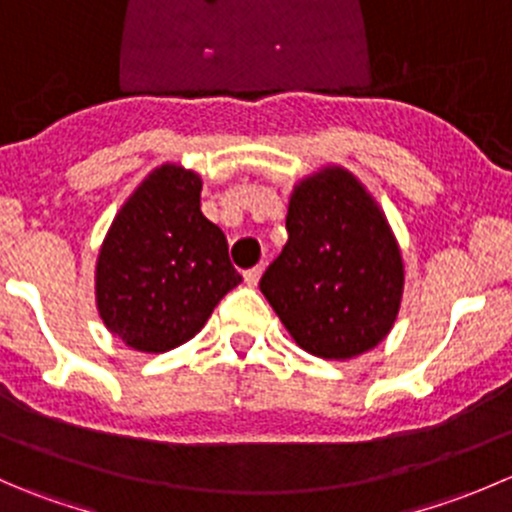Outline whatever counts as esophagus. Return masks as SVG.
I'll list each match as a JSON object with an SVG mask.
<instances>
[{
  "label": "esophagus",
  "instance_id": "1",
  "mask_svg": "<svg viewBox=\"0 0 512 512\" xmlns=\"http://www.w3.org/2000/svg\"><path fill=\"white\" fill-rule=\"evenodd\" d=\"M262 272H265V265H257V267H252V270H247L245 275V285H250V287H255L257 282H260V277H262Z\"/></svg>",
  "mask_w": 512,
  "mask_h": 512
}]
</instances>
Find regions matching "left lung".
Segmentation results:
<instances>
[{"instance_id":"1","label":"left lung","mask_w":512,"mask_h":512,"mask_svg":"<svg viewBox=\"0 0 512 512\" xmlns=\"http://www.w3.org/2000/svg\"><path fill=\"white\" fill-rule=\"evenodd\" d=\"M287 235L260 289L297 347L344 361L384 342L404 297V257L364 183L342 165L299 180Z\"/></svg>"}]
</instances>
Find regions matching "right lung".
Listing matches in <instances>:
<instances>
[{
    "mask_svg": "<svg viewBox=\"0 0 512 512\" xmlns=\"http://www.w3.org/2000/svg\"><path fill=\"white\" fill-rule=\"evenodd\" d=\"M203 180L183 165L151 170L108 227L96 260V307L126 347L163 354L193 339L242 282L227 240L200 210Z\"/></svg>",
    "mask_w": 512,
    "mask_h": 512,
    "instance_id": "add662e5",
    "label": "right lung"
}]
</instances>
